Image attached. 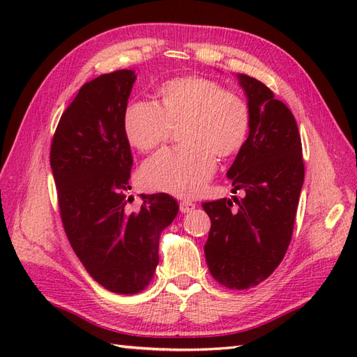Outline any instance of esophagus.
<instances>
[{
  "label": "esophagus",
  "instance_id": "34e87169",
  "mask_svg": "<svg viewBox=\"0 0 357 357\" xmlns=\"http://www.w3.org/2000/svg\"><path fill=\"white\" fill-rule=\"evenodd\" d=\"M195 207H196V204L195 202H192V201H183L179 204V210H181V213H192V211L195 210Z\"/></svg>",
  "mask_w": 357,
  "mask_h": 357
}]
</instances>
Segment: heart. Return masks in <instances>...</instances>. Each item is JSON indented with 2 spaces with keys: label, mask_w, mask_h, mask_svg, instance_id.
<instances>
[{
  "label": "heart",
  "mask_w": 357,
  "mask_h": 357,
  "mask_svg": "<svg viewBox=\"0 0 357 357\" xmlns=\"http://www.w3.org/2000/svg\"><path fill=\"white\" fill-rule=\"evenodd\" d=\"M159 104L127 105L123 127L141 151L155 150L179 124L183 146L167 149L144 162L139 179L150 190L193 198L216 170V156L238 155L250 132L248 104L219 82L198 75L172 78L158 89Z\"/></svg>",
  "instance_id": "b5f03b06"
}]
</instances>
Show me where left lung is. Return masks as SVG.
<instances>
[{
	"label": "left lung",
	"instance_id": "8db88e82",
	"mask_svg": "<svg viewBox=\"0 0 357 357\" xmlns=\"http://www.w3.org/2000/svg\"><path fill=\"white\" fill-rule=\"evenodd\" d=\"M250 109L244 147L227 172L233 193L242 198L204 202L211 227L204 253L208 270L230 290H245L267 279L290 245L304 159L298 124L271 90L238 73ZM238 204L236 211L232 202Z\"/></svg>",
	"mask_w": 357,
	"mask_h": 357
}]
</instances>
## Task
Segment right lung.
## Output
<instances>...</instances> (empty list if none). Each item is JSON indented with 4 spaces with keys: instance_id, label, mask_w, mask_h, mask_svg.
<instances>
[{
    "instance_id": "add662e5",
    "label": "right lung",
    "mask_w": 357,
    "mask_h": 357,
    "mask_svg": "<svg viewBox=\"0 0 357 357\" xmlns=\"http://www.w3.org/2000/svg\"><path fill=\"white\" fill-rule=\"evenodd\" d=\"M135 79L124 69L86 82L50 147L59 215L73 252L98 284L118 294L150 284L159 236L179 210L167 193L141 195V208H127L133 158L123 118Z\"/></svg>"
}]
</instances>
